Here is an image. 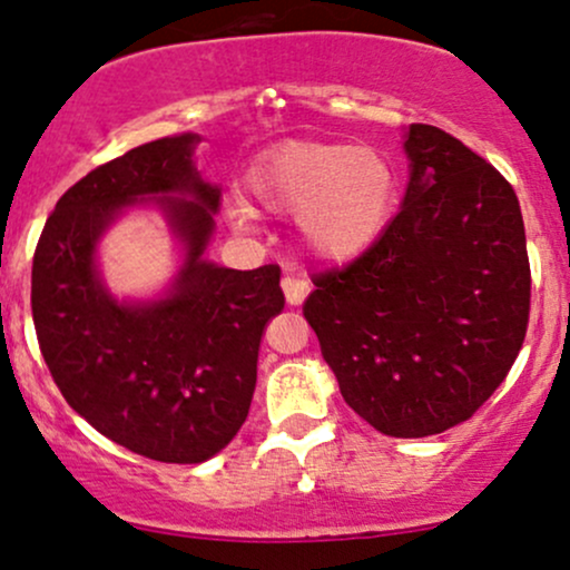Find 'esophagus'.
I'll return each instance as SVG.
<instances>
[{"mask_svg": "<svg viewBox=\"0 0 570 570\" xmlns=\"http://www.w3.org/2000/svg\"><path fill=\"white\" fill-rule=\"evenodd\" d=\"M281 289H284V294H286V303L303 305L307 294H311V281L297 278V276H284L281 278Z\"/></svg>", "mask_w": 570, "mask_h": 570, "instance_id": "esophagus-1", "label": "esophagus"}]
</instances>
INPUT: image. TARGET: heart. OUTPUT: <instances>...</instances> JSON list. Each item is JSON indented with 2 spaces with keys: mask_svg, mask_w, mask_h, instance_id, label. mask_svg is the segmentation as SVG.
<instances>
[{
  "mask_svg": "<svg viewBox=\"0 0 570 570\" xmlns=\"http://www.w3.org/2000/svg\"><path fill=\"white\" fill-rule=\"evenodd\" d=\"M246 189L267 212L292 217L307 252L326 263L364 254L389 227L396 203L391 163L372 147L284 141L265 149L246 171ZM235 227L254 222L244 198H227Z\"/></svg>",
  "mask_w": 570,
  "mask_h": 570,
  "instance_id": "obj_1",
  "label": "heart"
}]
</instances>
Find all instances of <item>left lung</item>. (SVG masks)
Segmentation results:
<instances>
[{"label":"left lung","instance_id":"8db88e82","mask_svg":"<svg viewBox=\"0 0 570 570\" xmlns=\"http://www.w3.org/2000/svg\"><path fill=\"white\" fill-rule=\"evenodd\" d=\"M402 212L362 257L316 273L303 313L353 412L385 436L442 434L503 383L531 313L512 185L442 128L412 122Z\"/></svg>","mask_w":570,"mask_h":570}]
</instances>
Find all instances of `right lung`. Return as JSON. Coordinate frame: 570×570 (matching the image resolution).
<instances>
[{
    "label": "right lung",
    "mask_w": 570,
    "mask_h": 570,
    "mask_svg": "<svg viewBox=\"0 0 570 570\" xmlns=\"http://www.w3.org/2000/svg\"><path fill=\"white\" fill-rule=\"evenodd\" d=\"M198 134L166 136L104 163L45 222L31 267V316L69 407L130 453L200 463L244 426L265 324L284 311L281 267L230 271L203 259L219 187L193 166ZM155 202L188 259L155 304H117L95 244L122 207Z\"/></svg>",
    "instance_id": "obj_1"
}]
</instances>
